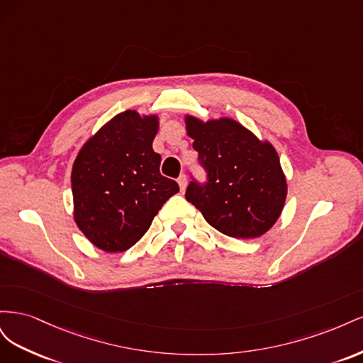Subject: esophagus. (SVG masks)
Returning <instances> with one entry per match:
<instances>
[{"instance_id": "obj_1", "label": "esophagus", "mask_w": 363, "mask_h": 363, "mask_svg": "<svg viewBox=\"0 0 363 363\" xmlns=\"http://www.w3.org/2000/svg\"><path fill=\"white\" fill-rule=\"evenodd\" d=\"M177 182H179L180 189H182V191H184V189H186V184H188V179H186V175H184V174H182L180 177L177 179Z\"/></svg>"}]
</instances>
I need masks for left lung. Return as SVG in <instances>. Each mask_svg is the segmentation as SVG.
<instances>
[{
  "instance_id": "8db88e82",
  "label": "left lung",
  "mask_w": 363,
  "mask_h": 363,
  "mask_svg": "<svg viewBox=\"0 0 363 363\" xmlns=\"http://www.w3.org/2000/svg\"><path fill=\"white\" fill-rule=\"evenodd\" d=\"M206 182L192 177L186 200L218 232L238 239L259 238L276 224L288 184L277 151L228 118L203 123L186 116Z\"/></svg>"
}]
</instances>
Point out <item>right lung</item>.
<instances>
[{"instance_id":"1","label":"right lung","mask_w":363,"mask_h":363,"mask_svg":"<svg viewBox=\"0 0 363 363\" xmlns=\"http://www.w3.org/2000/svg\"><path fill=\"white\" fill-rule=\"evenodd\" d=\"M157 130V116L125 111L87 140L74 162V219L103 251L133 247L179 192L177 182L160 174L162 157L152 150Z\"/></svg>"}]
</instances>
